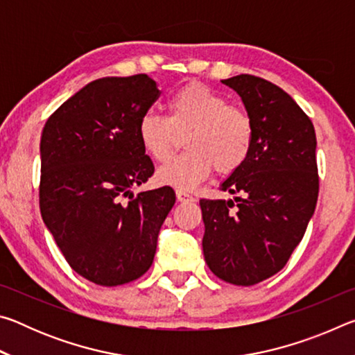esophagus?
<instances>
[{
  "mask_svg": "<svg viewBox=\"0 0 355 355\" xmlns=\"http://www.w3.org/2000/svg\"><path fill=\"white\" fill-rule=\"evenodd\" d=\"M177 199H178V202H196V197L194 196H191V194H188V192H184V191H177Z\"/></svg>",
  "mask_w": 355,
  "mask_h": 355,
  "instance_id": "obj_1",
  "label": "esophagus"
}]
</instances>
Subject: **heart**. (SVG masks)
I'll use <instances>...</instances> for the list:
<instances>
[{
    "mask_svg": "<svg viewBox=\"0 0 355 355\" xmlns=\"http://www.w3.org/2000/svg\"><path fill=\"white\" fill-rule=\"evenodd\" d=\"M186 136L188 152L161 167V183L192 189L216 169L230 175L248 161L255 127L241 106L228 105L225 97L205 84L191 83L167 101V117L147 112L137 122V139L150 158L166 163Z\"/></svg>",
    "mask_w": 355,
    "mask_h": 355,
    "instance_id": "b5f03b06",
    "label": "heart"
}]
</instances>
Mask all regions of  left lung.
<instances>
[{
	"label": "left lung",
	"mask_w": 355,
	"mask_h": 355,
	"mask_svg": "<svg viewBox=\"0 0 355 355\" xmlns=\"http://www.w3.org/2000/svg\"><path fill=\"white\" fill-rule=\"evenodd\" d=\"M254 120L255 137L243 167L220 189L235 200L200 199L203 255L219 279L250 286L272 277L302 241L313 216L320 177L310 117L285 91L263 78L222 80Z\"/></svg>",
	"instance_id": "8db88e82"
}]
</instances>
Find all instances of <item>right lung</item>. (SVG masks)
<instances>
[{
	"label": "right lung",
	"instance_id": "obj_1",
	"mask_svg": "<svg viewBox=\"0 0 355 355\" xmlns=\"http://www.w3.org/2000/svg\"><path fill=\"white\" fill-rule=\"evenodd\" d=\"M159 94L146 73L101 78L59 106L42 131V218L70 268L101 286L148 271L175 203L169 186L131 192L155 172L137 122Z\"/></svg>",
	"mask_w": 355,
	"mask_h": 355
}]
</instances>
